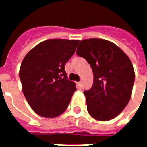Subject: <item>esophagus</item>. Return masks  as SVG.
<instances>
[{"instance_id": "34e87169", "label": "esophagus", "mask_w": 147, "mask_h": 147, "mask_svg": "<svg viewBox=\"0 0 147 147\" xmlns=\"http://www.w3.org/2000/svg\"><path fill=\"white\" fill-rule=\"evenodd\" d=\"M78 86H79V87L82 88V82H78Z\"/></svg>"}]
</instances>
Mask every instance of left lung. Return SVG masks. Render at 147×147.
<instances>
[{
    "instance_id": "1",
    "label": "left lung",
    "mask_w": 147,
    "mask_h": 147,
    "mask_svg": "<svg viewBox=\"0 0 147 147\" xmlns=\"http://www.w3.org/2000/svg\"><path fill=\"white\" fill-rule=\"evenodd\" d=\"M76 54L88 61L94 82L85 90L87 110L94 119L108 121L127 106L134 82L133 65L116 45L102 39H88L79 44Z\"/></svg>"
}]
</instances>
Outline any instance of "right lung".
<instances>
[{"mask_svg": "<svg viewBox=\"0 0 147 147\" xmlns=\"http://www.w3.org/2000/svg\"><path fill=\"white\" fill-rule=\"evenodd\" d=\"M80 40L53 39L34 47L23 59L19 78L23 94L32 110L46 118L65 112L76 90L67 80L65 64Z\"/></svg>", "mask_w": 147, "mask_h": 147, "instance_id": "1", "label": "right lung"}]
</instances>
